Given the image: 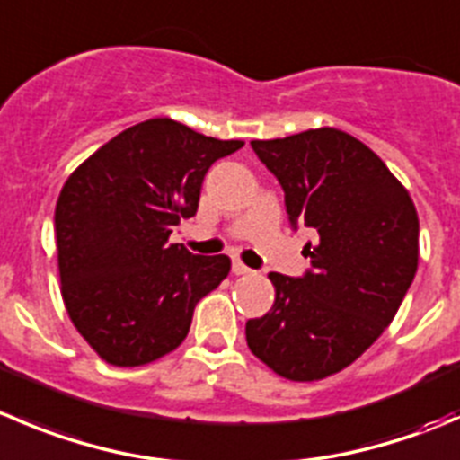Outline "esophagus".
<instances>
[{
    "instance_id": "34e87169",
    "label": "esophagus",
    "mask_w": 460,
    "mask_h": 460,
    "mask_svg": "<svg viewBox=\"0 0 460 460\" xmlns=\"http://www.w3.org/2000/svg\"><path fill=\"white\" fill-rule=\"evenodd\" d=\"M231 271H234L235 276H244V274H252V270H249L247 265H244V262H240V261H234V265H231Z\"/></svg>"
}]
</instances>
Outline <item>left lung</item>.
I'll return each instance as SVG.
<instances>
[{
    "label": "left lung",
    "instance_id": "8db88e82",
    "mask_svg": "<svg viewBox=\"0 0 460 460\" xmlns=\"http://www.w3.org/2000/svg\"><path fill=\"white\" fill-rule=\"evenodd\" d=\"M285 190L294 226L316 231L301 279L271 271V310L247 346L276 376L314 382L355 362L394 321L418 270V213L368 146L337 128L252 141Z\"/></svg>",
    "mask_w": 460,
    "mask_h": 460
}]
</instances>
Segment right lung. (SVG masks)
I'll list each match as a JSON object with an SVG mask.
<instances>
[{"mask_svg":"<svg viewBox=\"0 0 460 460\" xmlns=\"http://www.w3.org/2000/svg\"><path fill=\"white\" fill-rule=\"evenodd\" d=\"M244 141H220L172 119L128 128L69 175L56 204L60 292L84 341L111 367H144L186 339L199 298L229 256L171 244L198 213L207 171Z\"/></svg>","mask_w":460,"mask_h":460,"instance_id":"add662e5","label":"right lung"}]
</instances>
